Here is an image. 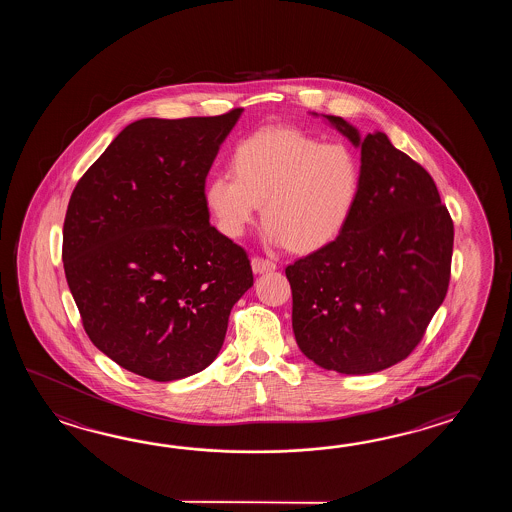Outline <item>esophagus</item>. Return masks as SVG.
<instances>
[{
  "mask_svg": "<svg viewBox=\"0 0 512 512\" xmlns=\"http://www.w3.org/2000/svg\"><path fill=\"white\" fill-rule=\"evenodd\" d=\"M278 265L271 260H265V258H260V256H256V258H252V271L258 272H271L276 269Z\"/></svg>",
  "mask_w": 512,
  "mask_h": 512,
  "instance_id": "obj_1",
  "label": "esophagus"
}]
</instances>
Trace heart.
<instances>
[{"instance_id": "obj_1", "label": "heart", "mask_w": 512, "mask_h": 512, "mask_svg": "<svg viewBox=\"0 0 512 512\" xmlns=\"http://www.w3.org/2000/svg\"><path fill=\"white\" fill-rule=\"evenodd\" d=\"M232 173L210 177L205 201L218 229L240 238L261 208L267 240L313 252L338 238L360 192V163L344 142L265 128L236 144Z\"/></svg>"}]
</instances>
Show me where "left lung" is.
<instances>
[{
	"label": "left lung",
	"instance_id": "8db88e82",
	"mask_svg": "<svg viewBox=\"0 0 512 512\" xmlns=\"http://www.w3.org/2000/svg\"><path fill=\"white\" fill-rule=\"evenodd\" d=\"M360 146V192L326 247L287 265L298 348L324 370L366 375L406 359L445 300L454 223L432 175L386 133L327 115Z\"/></svg>",
	"mask_w": 512,
	"mask_h": 512
}]
</instances>
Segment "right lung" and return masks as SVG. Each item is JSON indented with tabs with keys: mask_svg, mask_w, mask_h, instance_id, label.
<instances>
[{
	"mask_svg": "<svg viewBox=\"0 0 512 512\" xmlns=\"http://www.w3.org/2000/svg\"><path fill=\"white\" fill-rule=\"evenodd\" d=\"M240 115L137 120L69 199L62 258L82 326L150 381L205 370L254 282L249 254L208 223L205 201L208 170Z\"/></svg>",
	"mask_w": 512,
	"mask_h": 512,
	"instance_id": "1",
	"label": "right lung"
}]
</instances>
